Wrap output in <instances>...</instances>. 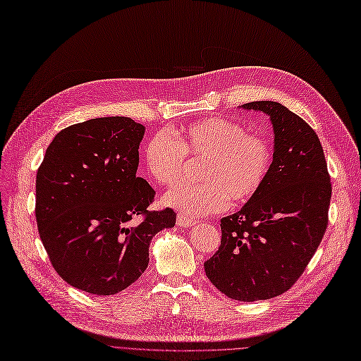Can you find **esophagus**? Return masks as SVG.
Segmentation results:
<instances>
[{"label":"esophagus","instance_id":"obj_1","mask_svg":"<svg viewBox=\"0 0 361 361\" xmlns=\"http://www.w3.org/2000/svg\"><path fill=\"white\" fill-rule=\"evenodd\" d=\"M177 224L180 226V228H189V226H195L196 224V221L195 220H190V219H188V217H184V216H178L177 217Z\"/></svg>","mask_w":361,"mask_h":361}]
</instances>
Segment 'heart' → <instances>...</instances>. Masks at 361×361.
I'll list each match as a JSON object with an SVG mask.
<instances>
[{"instance_id": "obj_1", "label": "heart", "mask_w": 361, "mask_h": 361, "mask_svg": "<svg viewBox=\"0 0 361 361\" xmlns=\"http://www.w3.org/2000/svg\"><path fill=\"white\" fill-rule=\"evenodd\" d=\"M185 157L202 160L201 183H181L164 202L189 217L214 214L255 199L271 172L274 150L268 137L248 132L231 118L208 117L177 130L157 132L142 147L149 177L160 185L176 183Z\"/></svg>"}]
</instances>
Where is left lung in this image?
Returning a JSON list of instances; mask_svg holds the SVG:
<instances>
[{
  "label": "left lung",
  "mask_w": 361,
  "mask_h": 361,
  "mask_svg": "<svg viewBox=\"0 0 361 361\" xmlns=\"http://www.w3.org/2000/svg\"><path fill=\"white\" fill-rule=\"evenodd\" d=\"M271 116L275 150L259 195L220 220L221 243L204 266L226 296L255 302L283 295L303 274L329 224L331 183L315 130L274 101L243 104Z\"/></svg>",
  "instance_id": "8db88e82"
}]
</instances>
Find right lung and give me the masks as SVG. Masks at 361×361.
I'll return each instance as SVG.
<instances>
[{
	"instance_id": "right-lung-1",
	"label": "right lung",
	"mask_w": 361,
	"mask_h": 361,
	"mask_svg": "<svg viewBox=\"0 0 361 361\" xmlns=\"http://www.w3.org/2000/svg\"><path fill=\"white\" fill-rule=\"evenodd\" d=\"M144 126L99 117L62 129L35 180V219L49 260L70 286L98 296L144 274L154 233L173 228L171 208L150 211L154 189L137 177ZM140 219L137 226L128 221Z\"/></svg>"
}]
</instances>
